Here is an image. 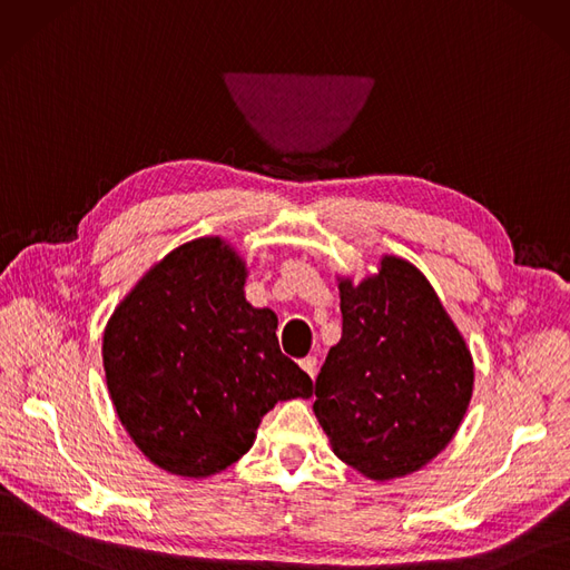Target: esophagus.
Returning a JSON list of instances; mask_svg holds the SVG:
<instances>
[{
    "label": "esophagus",
    "mask_w": 570,
    "mask_h": 570,
    "mask_svg": "<svg viewBox=\"0 0 570 570\" xmlns=\"http://www.w3.org/2000/svg\"><path fill=\"white\" fill-rule=\"evenodd\" d=\"M301 368L314 377V373H317V356H305V360H301Z\"/></svg>",
    "instance_id": "1"
}]
</instances>
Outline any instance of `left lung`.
<instances>
[{
	"mask_svg": "<svg viewBox=\"0 0 570 570\" xmlns=\"http://www.w3.org/2000/svg\"><path fill=\"white\" fill-rule=\"evenodd\" d=\"M343 335L314 385L333 453L373 481L423 470L455 436L474 362L436 291L413 263L383 256L354 284L338 277Z\"/></svg>",
	"mask_w": 570,
	"mask_h": 570,
	"instance_id": "left-lung-1",
	"label": "left lung"
}]
</instances>
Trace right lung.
Listing matches in <instances>:
<instances>
[{"instance_id":"right-lung-1","label":"right lung","mask_w":570,"mask_h":570,"mask_svg":"<svg viewBox=\"0 0 570 570\" xmlns=\"http://www.w3.org/2000/svg\"><path fill=\"white\" fill-rule=\"evenodd\" d=\"M246 261L223 237L180 244L147 269L102 331L117 417L168 474L208 479L237 462L277 402L309 399L282 354L277 314L244 296Z\"/></svg>"}]
</instances>
